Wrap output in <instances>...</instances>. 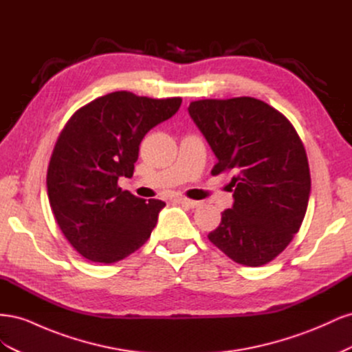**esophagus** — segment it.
<instances>
[{
	"label": "esophagus",
	"mask_w": 352,
	"mask_h": 352,
	"mask_svg": "<svg viewBox=\"0 0 352 352\" xmlns=\"http://www.w3.org/2000/svg\"><path fill=\"white\" fill-rule=\"evenodd\" d=\"M175 202H177V204H182V206H186L189 208H195L199 206L198 201H194V199H188V198H184V197H177L175 198Z\"/></svg>",
	"instance_id": "34e87169"
}]
</instances>
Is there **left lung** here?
<instances>
[{"instance_id":"obj_1","label":"left lung","mask_w":352,"mask_h":352,"mask_svg":"<svg viewBox=\"0 0 352 352\" xmlns=\"http://www.w3.org/2000/svg\"><path fill=\"white\" fill-rule=\"evenodd\" d=\"M189 116L232 175L233 206L208 239L229 258L258 267L289 245L304 220L311 179L305 148L286 117L261 100H198Z\"/></svg>"}]
</instances>
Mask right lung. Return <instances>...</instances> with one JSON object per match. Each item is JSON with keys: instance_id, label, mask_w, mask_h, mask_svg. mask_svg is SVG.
<instances>
[{"instance_id": "right-lung-1", "label": "right lung", "mask_w": 352, "mask_h": 352, "mask_svg": "<svg viewBox=\"0 0 352 352\" xmlns=\"http://www.w3.org/2000/svg\"><path fill=\"white\" fill-rule=\"evenodd\" d=\"M180 104V97L116 91L83 105L63 127L47 172L48 199L63 235L82 257L111 264L151 236L166 204L122 190L117 180L132 177L142 138Z\"/></svg>"}]
</instances>
